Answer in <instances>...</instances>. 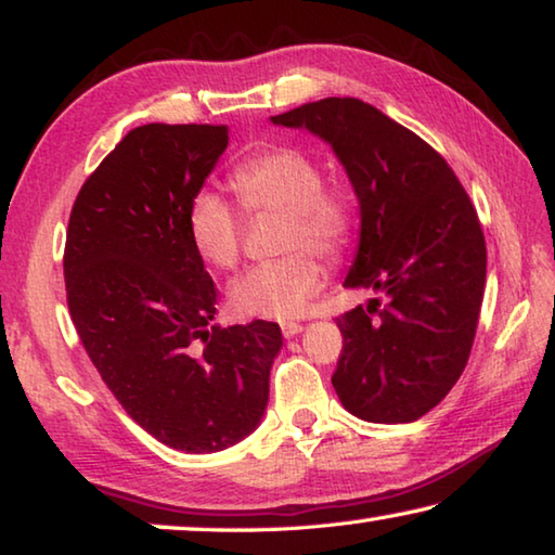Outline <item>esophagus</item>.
<instances>
[{
	"label": "esophagus",
	"instance_id": "1",
	"mask_svg": "<svg viewBox=\"0 0 555 555\" xmlns=\"http://www.w3.org/2000/svg\"><path fill=\"white\" fill-rule=\"evenodd\" d=\"M281 333H284V337H296L298 333H304V325H300V323H284V325H281Z\"/></svg>",
	"mask_w": 555,
	"mask_h": 555
}]
</instances>
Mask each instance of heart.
<instances>
[{"mask_svg": "<svg viewBox=\"0 0 555 555\" xmlns=\"http://www.w3.org/2000/svg\"><path fill=\"white\" fill-rule=\"evenodd\" d=\"M232 191L249 215H286L284 247L291 255L244 271L230 284V308L240 318L286 321L306 311L325 284V257H340L354 234V208L345 193L323 185V168L294 146H271L237 164ZM188 237L203 261L232 269L242 255L244 220L220 193L203 188L188 203Z\"/></svg>", "mask_w": 555, "mask_h": 555, "instance_id": "obj_1", "label": "heart"}]
</instances>
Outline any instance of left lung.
Returning a JSON list of instances; mask_svg holds the SVG:
<instances>
[{
    "label": "left lung",
    "mask_w": 555,
    "mask_h": 555,
    "mask_svg": "<svg viewBox=\"0 0 555 555\" xmlns=\"http://www.w3.org/2000/svg\"><path fill=\"white\" fill-rule=\"evenodd\" d=\"M271 121L333 146L360 203L345 286L384 296L337 318V397L370 424H411L453 389L475 340L487 247L473 203L436 149L367 102L325 98Z\"/></svg>",
    "instance_id": "1"
}]
</instances>
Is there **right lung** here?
Wrapping results in <instances>:
<instances>
[{"mask_svg": "<svg viewBox=\"0 0 555 555\" xmlns=\"http://www.w3.org/2000/svg\"><path fill=\"white\" fill-rule=\"evenodd\" d=\"M228 127L144 125L75 198L63 274L75 331L102 382L164 446L218 453L259 426L276 323L212 325L218 288L188 237V203Z\"/></svg>", "mask_w": 555, "mask_h": 555, "instance_id": "1", "label": "right lung"}]
</instances>
